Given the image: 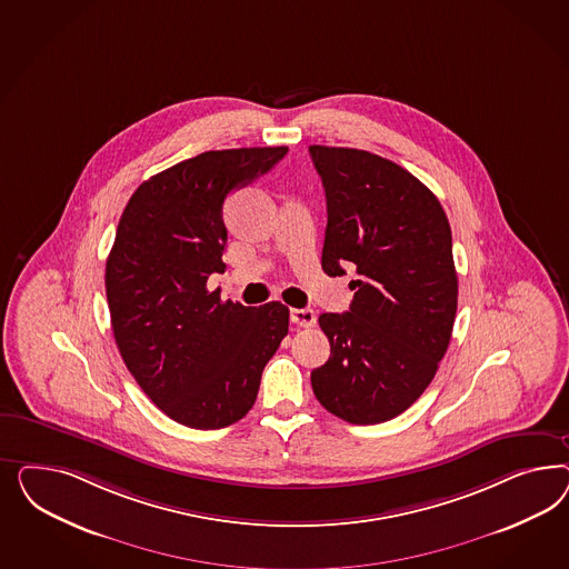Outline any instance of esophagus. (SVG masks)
Listing matches in <instances>:
<instances>
[{
    "instance_id": "34e87169",
    "label": "esophagus",
    "mask_w": 569,
    "mask_h": 569,
    "mask_svg": "<svg viewBox=\"0 0 569 569\" xmlns=\"http://www.w3.org/2000/svg\"><path fill=\"white\" fill-rule=\"evenodd\" d=\"M290 319L298 328H312L317 323V315L312 309H293L290 312Z\"/></svg>"
}]
</instances>
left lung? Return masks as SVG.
<instances>
[{
	"label": "left lung",
	"mask_w": 569,
	"mask_h": 569,
	"mask_svg": "<svg viewBox=\"0 0 569 569\" xmlns=\"http://www.w3.org/2000/svg\"><path fill=\"white\" fill-rule=\"evenodd\" d=\"M328 200L321 267L346 276L348 312H323L328 362L310 373L329 413L373 426L407 411L430 386L457 315L447 212L397 162L355 148L310 146Z\"/></svg>",
	"instance_id": "1"
}]
</instances>
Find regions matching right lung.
<instances>
[{
	"instance_id": "add662e5",
	"label": "right lung",
	"mask_w": 569,
	"mask_h": 569,
	"mask_svg": "<svg viewBox=\"0 0 569 569\" xmlns=\"http://www.w3.org/2000/svg\"><path fill=\"white\" fill-rule=\"evenodd\" d=\"M286 154V146L198 154L143 181L122 210L106 260L114 340L139 388L193 430L240 421L288 336L281 302L243 307L207 288L224 271L227 193Z\"/></svg>"
}]
</instances>
